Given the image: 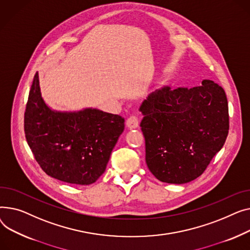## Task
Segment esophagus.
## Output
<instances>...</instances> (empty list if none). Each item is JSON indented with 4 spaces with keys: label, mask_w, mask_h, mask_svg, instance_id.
<instances>
[{
    "label": "esophagus",
    "mask_w": 250,
    "mask_h": 250,
    "mask_svg": "<svg viewBox=\"0 0 250 250\" xmlns=\"http://www.w3.org/2000/svg\"><path fill=\"white\" fill-rule=\"evenodd\" d=\"M127 127L130 129L137 128L139 126V120H138V116L137 114H132L129 116V118L127 119Z\"/></svg>",
    "instance_id": "1"
}]
</instances>
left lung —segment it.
Listing matches in <instances>:
<instances>
[{
    "label": "left lung",
    "mask_w": 250,
    "mask_h": 250,
    "mask_svg": "<svg viewBox=\"0 0 250 250\" xmlns=\"http://www.w3.org/2000/svg\"><path fill=\"white\" fill-rule=\"evenodd\" d=\"M140 110L146 165L160 182L186 184L200 177L228 135L226 94L210 80L192 89L165 85Z\"/></svg>",
    "instance_id": "left-lung-1"
}]
</instances>
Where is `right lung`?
<instances>
[{
	"instance_id": "obj_1",
	"label": "right lung",
	"mask_w": 250,
	"mask_h": 250,
	"mask_svg": "<svg viewBox=\"0 0 250 250\" xmlns=\"http://www.w3.org/2000/svg\"><path fill=\"white\" fill-rule=\"evenodd\" d=\"M119 115L86 108L51 110L41 97L38 72L24 115L27 143L43 171L73 185H91L104 173L111 152L124 130Z\"/></svg>"
}]
</instances>
